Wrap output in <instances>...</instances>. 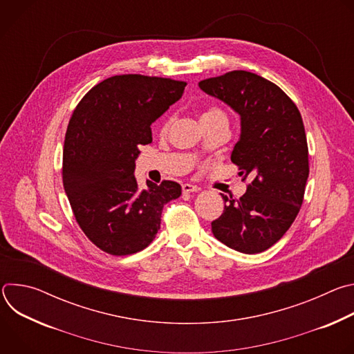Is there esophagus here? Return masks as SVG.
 Returning <instances> with one entry per match:
<instances>
[{"label":"esophagus","instance_id":"esophagus-1","mask_svg":"<svg viewBox=\"0 0 354 354\" xmlns=\"http://www.w3.org/2000/svg\"><path fill=\"white\" fill-rule=\"evenodd\" d=\"M182 190L183 193H194V192H198V187L196 185H190V183H185L182 185Z\"/></svg>","mask_w":354,"mask_h":354}]
</instances>
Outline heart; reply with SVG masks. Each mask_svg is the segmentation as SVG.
<instances>
[{
	"instance_id": "b5f03b06",
	"label": "heart",
	"mask_w": 354,
	"mask_h": 354,
	"mask_svg": "<svg viewBox=\"0 0 354 354\" xmlns=\"http://www.w3.org/2000/svg\"><path fill=\"white\" fill-rule=\"evenodd\" d=\"M213 119H227V116L218 108H210V109L205 111L200 116V122H207V120H213Z\"/></svg>"
}]
</instances>
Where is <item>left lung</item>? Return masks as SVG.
Masks as SVG:
<instances>
[{
	"label": "left lung",
	"mask_w": 354,
	"mask_h": 354,
	"mask_svg": "<svg viewBox=\"0 0 354 354\" xmlns=\"http://www.w3.org/2000/svg\"><path fill=\"white\" fill-rule=\"evenodd\" d=\"M198 86L239 115L231 161L250 180L239 200L221 194L227 205L212 223L213 235L242 254H261L286 234L302 205L310 168L301 115L277 85L254 73L231 71Z\"/></svg>",
	"instance_id": "obj_1"
}]
</instances>
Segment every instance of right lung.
<instances>
[{
    "label": "right lung",
    "instance_id": "add662e5",
    "mask_svg": "<svg viewBox=\"0 0 354 354\" xmlns=\"http://www.w3.org/2000/svg\"><path fill=\"white\" fill-rule=\"evenodd\" d=\"M186 82L138 74L95 85L75 108L64 140L63 185L84 234L111 255L136 254L161 227L179 183L134 178L138 145L153 141L151 124L182 97Z\"/></svg>",
    "mask_w": 354,
    "mask_h": 354
}]
</instances>
